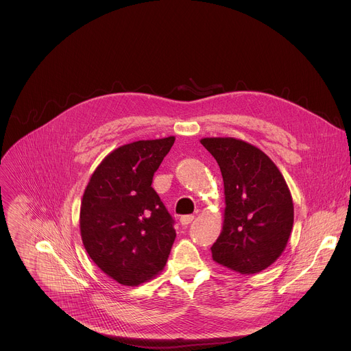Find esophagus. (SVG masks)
Returning a JSON list of instances; mask_svg holds the SVG:
<instances>
[{"instance_id": "1", "label": "esophagus", "mask_w": 351, "mask_h": 351, "mask_svg": "<svg viewBox=\"0 0 351 351\" xmlns=\"http://www.w3.org/2000/svg\"><path fill=\"white\" fill-rule=\"evenodd\" d=\"M193 219H194V215H183V217H180V223L183 226H187L189 223H191Z\"/></svg>"}]
</instances>
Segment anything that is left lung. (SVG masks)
I'll return each mask as SVG.
<instances>
[{
	"mask_svg": "<svg viewBox=\"0 0 351 351\" xmlns=\"http://www.w3.org/2000/svg\"><path fill=\"white\" fill-rule=\"evenodd\" d=\"M202 144L223 178L225 219L213 244V260L239 274H257L286 248L294 210L278 167L260 148L233 137H207Z\"/></svg>",
	"mask_w": 351,
	"mask_h": 351,
	"instance_id": "8db88e82",
	"label": "left lung"
}]
</instances>
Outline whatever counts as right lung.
<instances>
[{"instance_id":"1","label":"right lung","mask_w":351,"mask_h":351,"mask_svg":"<svg viewBox=\"0 0 351 351\" xmlns=\"http://www.w3.org/2000/svg\"><path fill=\"white\" fill-rule=\"evenodd\" d=\"M175 137L138 140L97 167L80 206L87 254L110 278L138 286L158 275L176 237L173 218L153 189V176Z\"/></svg>"}]
</instances>
